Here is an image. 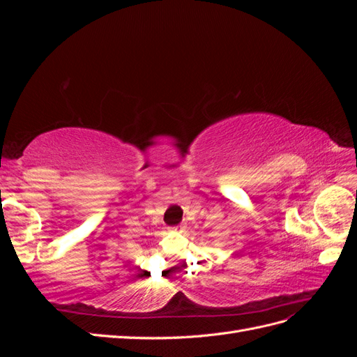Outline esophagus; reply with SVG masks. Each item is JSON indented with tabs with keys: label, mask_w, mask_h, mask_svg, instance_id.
<instances>
[{
	"label": "esophagus",
	"mask_w": 357,
	"mask_h": 357,
	"mask_svg": "<svg viewBox=\"0 0 357 357\" xmlns=\"http://www.w3.org/2000/svg\"><path fill=\"white\" fill-rule=\"evenodd\" d=\"M183 229V226L180 225V226H174V228H172V231H181Z\"/></svg>",
	"instance_id": "1"
}]
</instances>
